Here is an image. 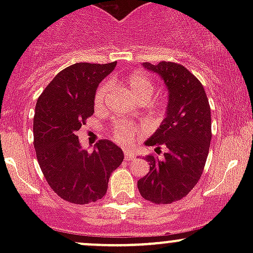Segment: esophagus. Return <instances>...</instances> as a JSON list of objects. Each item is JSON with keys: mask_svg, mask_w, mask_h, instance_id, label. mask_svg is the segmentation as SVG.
Listing matches in <instances>:
<instances>
[{"mask_svg": "<svg viewBox=\"0 0 253 253\" xmlns=\"http://www.w3.org/2000/svg\"><path fill=\"white\" fill-rule=\"evenodd\" d=\"M124 155H125V160H127V162H128V160H133V159H136V155H134L133 153L128 152V150H125Z\"/></svg>", "mask_w": 253, "mask_h": 253, "instance_id": "obj_1", "label": "esophagus"}]
</instances>
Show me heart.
<instances>
[{
    "label": "heart",
    "mask_w": 253,
    "mask_h": 253,
    "mask_svg": "<svg viewBox=\"0 0 253 253\" xmlns=\"http://www.w3.org/2000/svg\"><path fill=\"white\" fill-rule=\"evenodd\" d=\"M126 85L128 88L129 93L133 96L134 100H141L145 99L149 100L154 91V82L148 73L142 71H134L131 75L127 76ZM110 90V83L109 81L103 82L100 85L96 88L94 94V106L95 109H100L105 103V99ZM148 131V127L145 124H128V122H115L111 129L112 138L121 144H132L136 142L139 137H142Z\"/></svg>",
    "instance_id": "heart-1"
}]
</instances>
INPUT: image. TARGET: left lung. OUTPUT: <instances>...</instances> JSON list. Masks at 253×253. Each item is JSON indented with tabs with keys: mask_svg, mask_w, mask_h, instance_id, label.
<instances>
[{
	"mask_svg": "<svg viewBox=\"0 0 253 253\" xmlns=\"http://www.w3.org/2000/svg\"><path fill=\"white\" fill-rule=\"evenodd\" d=\"M158 73L169 90L167 117L145 142L164 157L147 155L149 172L138 180L139 193L155 205H169L187 196L201 178L211 138V106L202 83L180 63H143Z\"/></svg>",
	"mask_w": 253,
	"mask_h": 253,
	"instance_id": "obj_1",
	"label": "left lung"
}]
</instances>
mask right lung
<instances>
[{
  "instance_id": "right-lung-1",
  "label": "right lung",
  "mask_w": 253,
  "mask_h": 253,
  "mask_svg": "<svg viewBox=\"0 0 253 253\" xmlns=\"http://www.w3.org/2000/svg\"><path fill=\"white\" fill-rule=\"evenodd\" d=\"M115 67L116 62L75 63L56 75L35 106L33 131L40 169L53 192L75 205L103 198L111 172L124 160L121 148L109 139L88 153L76 134L94 114L96 86Z\"/></svg>"
}]
</instances>
